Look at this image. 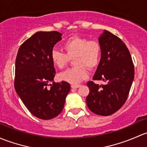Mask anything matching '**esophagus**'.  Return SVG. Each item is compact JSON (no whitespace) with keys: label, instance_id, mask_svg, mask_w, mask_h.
<instances>
[{"label":"esophagus","instance_id":"obj_1","mask_svg":"<svg viewBox=\"0 0 147 147\" xmlns=\"http://www.w3.org/2000/svg\"><path fill=\"white\" fill-rule=\"evenodd\" d=\"M80 86H81V85H80V84H72V85H71V87L72 88H79Z\"/></svg>","mask_w":147,"mask_h":147}]
</instances>
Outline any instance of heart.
<instances>
[{
  "instance_id": "heart-1",
  "label": "heart",
  "mask_w": 147,
  "mask_h": 147,
  "mask_svg": "<svg viewBox=\"0 0 147 147\" xmlns=\"http://www.w3.org/2000/svg\"><path fill=\"white\" fill-rule=\"evenodd\" d=\"M62 47L66 54L58 49L51 50L52 63L62 69L74 57L75 66L59 74V77L61 81L72 84H78L88 76V69H94L99 64L102 48L98 40H88L86 37L74 36L65 41Z\"/></svg>"
}]
</instances>
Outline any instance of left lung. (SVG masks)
I'll return each instance as SVG.
<instances>
[{
	"mask_svg": "<svg viewBox=\"0 0 147 147\" xmlns=\"http://www.w3.org/2000/svg\"><path fill=\"white\" fill-rule=\"evenodd\" d=\"M101 58L93 81L87 83L88 108L98 115L108 116L119 110L127 99L134 77V67L129 49L122 40L107 30L100 36Z\"/></svg>",
	"mask_w": 147,
	"mask_h": 147,
	"instance_id": "obj_1",
	"label": "left lung"
}]
</instances>
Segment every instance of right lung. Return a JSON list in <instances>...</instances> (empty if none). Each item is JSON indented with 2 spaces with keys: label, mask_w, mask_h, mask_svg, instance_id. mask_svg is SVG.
I'll return each instance as SVG.
<instances>
[{
  "label": "right lung",
  "mask_w": 147,
  "mask_h": 147,
  "mask_svg": "<svg viewBox=\"0 0 147 147\" xmlns=\"http://www.w3.org/2000/svg\"><path fill=\"white\" fill-rule=\"evenodd\" d=\"M61 36L57 31L37 32L21 45L16 57V91L29 111L41 119L61 113L71 89L66 81H53L56 71L50 54Z\"/></svg>",
  "instance_id": "obj_1"
}]
</instances>
